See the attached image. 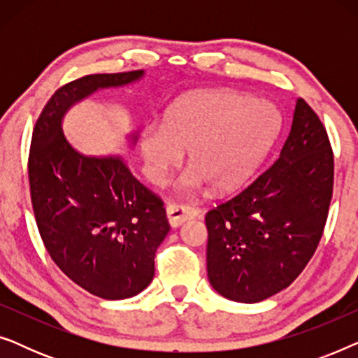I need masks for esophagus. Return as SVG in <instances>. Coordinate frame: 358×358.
<instances>
[{
	"label": "esophagus",
	"instance_id": "1",
	"mask_svg": "<svg viewBox=\"0 0 358 358\" xmlns=\"http://www.w3.org/2000/svg\"><path fill=\"white\" fill-rule=\"evenodd\" d=\"M166 213H168L171 227H180L187 220L199 217V208L185 203H169L166 207Z\"/></svg>",
	"mask_w": 358,
	"mask_h": 358
}]
</instances>
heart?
I'll return each instance as SVG.
<instances>
[{
  "label": "heart",
  "instance_id": "heart-1",
  "mask_svg": "<svg viewBox=\"0 0 358 358\" xmlns=\"http://www.w3.org/2000/svg\"><path fill=\"white\" fill-rule=\"evenodd\" d=\"M280 129L272 104L228 91H197L176 99L159 127L141 134V153L153 182L164 184L187 151L192 164L179 187L195 192L210 182L217 190L243 184L261 163Z\"/></svg>",
  "mask_w": 358,
  "mask_h": 358
}]
</instances>
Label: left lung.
I'll use <instances>...</instances> for the list:
<instances>
[{
  "mask_svg": "<svg viewBox=\"0 0 358 358\" xmlns=\"http://www.w3.org/2000/svg\"><path fill=\"white\" fill-rule=\"evenodd\" d=\"M334 155L316 112L298 97L273 164L205 215L207 273L220 295L257 303L303 272L324 231Z\"/></svg>",
  "mask_w": 358,
  "mask_h": 358,
  "instance_id": "obj_1",
  "label": "left lung"
}]
</instances>
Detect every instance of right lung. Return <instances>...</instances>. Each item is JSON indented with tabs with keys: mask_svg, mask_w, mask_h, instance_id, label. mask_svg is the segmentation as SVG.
Wrapping results in <instances>:
<instances>
[{
	"mask_svg": "<svg viewBox=\"0 0 358 358\" xmlns=\"http://www.w3.org/2000/svg\"><path fill=\"white\" fill-rule=\"evenodd\" d=\"M141 76L143 70L102 73L62 86L38 115L29 151L32 208L48 254L76 285L106 300L135 296L150 285L155 252L171 227L163 200L124 161L78 153L62 119L97 90Z\"/></svg>",
	"mask_w": 358,
	"mask_h": 358,
	"instance_id": "1",
	"label": "right lung"
}]
</instances>
